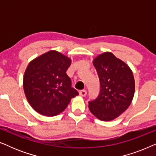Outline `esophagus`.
<instances>
[{
	"mask_svg": "<svg viewBox=\"0 0 156 156\" xmlns=\"http://www.w3.org/2000/svg\"><path fill=\"white\" fill-rule=\"evenodd\" d=\"M87 91L86 90H81L80 91V95L82 96V97H85L87 95Z\"/></svg>",
	"mask_w": 156,
	"mask_h": 156,
	"instance_id": "esophagus-1",
	"label": "esophagus"
}]
</instances>
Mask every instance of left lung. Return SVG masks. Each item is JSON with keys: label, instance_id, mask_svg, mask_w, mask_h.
<instances>
[{"label": "left lung", "instance_id": "1", "mask_svg": "<svg viewBox=\"0 0 156 156\" xmlns=\"http://www.w3.org/2000/svg\"><path fill=\"white\" fill-rule=\"evenodd\" d=\"M100 82L98 97L89 101V108L101 121H111L125 112L135 91L133 72L112 53L104 52L94 59Z\"/></svg>", "mask_w": 156, "mask_h": 156}]
</instances>
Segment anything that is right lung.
Segmentation results:
<instances>
[{
  "label": "right lung",
  "instance_id": "obj_1",
  "mask_svg": "<svg viewBox=\"0 0 156 156\" xmlns=\"http://www.w3.org/2000/svg\"><path fill=\"white\" fill-rule=\"evenodd\" d=\"M70 65L67 57L54 50L29 63L23 88L27 101L39 114L56 116L67 108L72 98L79 94L66 74Z\"/></svg>",
  "mask_w": 156,
  "mask_h": 156
}]
</instances>
